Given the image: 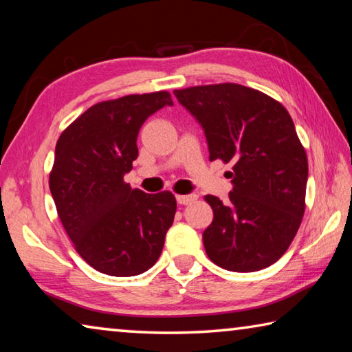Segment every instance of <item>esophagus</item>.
I'll return each instance as SVG.
<instances>
[{
  "label": "esophagus",
  "instance_id": "esophagus-1",
  "mask_svg": "<svg viewBox=\"0 0 352 352\" xmlns=\"http://www.w3.org/2000/svg\"><path fill=\"white\" fill-rule=\"evenodd\" d=\"M194 200H197V194H182V196H177V202L180 205H189Z\"/></svg>",
  "mask_w": 352,
  "mask_h": 352
}]
</instances>
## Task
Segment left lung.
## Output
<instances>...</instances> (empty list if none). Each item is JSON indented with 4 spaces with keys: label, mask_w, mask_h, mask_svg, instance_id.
I'll list each match as a JSON object with an SVG mask.
<instances>
[{
    "label": "left lung",
    "mask_w": 352,
    "mask_h": 352,
    "mask_svg": "<svg viewBox=\"0 0 352 352\" xmlns=\"http://www.w3.org/2000/svg\"><path fill=\"white\" fill-rule=\"evenodd\" d=\"M174 96L202 126L210 161L233 164L227 202L205 196L214 214L204 232L208 258L233 272L276 263L305 210L309 164L292 116L274 98L233 82Z\"/></svg>",
    "instance_id": "1"
}]
</instances>
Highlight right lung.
Wrapping results in <instances>:
<instances>
[{
	"label": "right lung",
	"instance_id": "obj_1",
	"mask_svg": "<svg viewBox=\"0 0 352 352\" xmlns=\"http://www.w3.org/2000/svg\"><path fill=\"white\" fill-rule=\"evenodd\" d=\"M164 106H172L167 92L97 103L56 144L50 191L59 219L76 252L103 274L150 270L174 222V194H147L124 182L138 158L139 130Z\"/></svg>",
	"mask_w": 352,
	"mask_h": 352
}]
</instances>
